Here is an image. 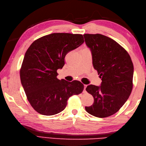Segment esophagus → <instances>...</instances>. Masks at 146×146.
<instances>
[{
	"mask_svg": "<svg viewBox=\"0 0 146 146\" xmlns=\"http://www.w3.org/2000/svg\"><path fill=\"white\" fill-rule=\"evenodd\" d=\"M86 86H87V85H84V92L85 93V92H86Z\"/></svg>",
	"mask_w": 146,
	"mask_h": 146,
	"instance_id": "1",
	"label": "esophagus"
}]
</instances>
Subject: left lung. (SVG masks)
Returning a JSON list of instances; mask_svg holds the SVG:
<instances>
[{"label": "left lung", "mask_w": 146, "mask_h": 146, "mask_svg": "<svg viewBox=\"0 0 146 146\" xmlns=\"http://www.w3.org/2000/svg\"><path fill=\"white\" fill-rule=\"evenodd\" d=\"M83 36L92 52L94 68L102 81L100 86L90 85L86 88L94 103L85 110L95 117H109L120 110L131 94L132 61L127 51L113 39L100 34Z\"/></svg>", "instance_id": "left-lung-1"}]
</instances>
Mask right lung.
Instances as JSON below:
<instances>
[{
    "instance_id": "add662e5",
    "label": "right lung",
    "mask_w": 146,
    "mask_h": 146,
    "mask_svg": "<svg viewBox=\"0 0 146 146\" xmlns=\"http://www.w3.org/2000/svg\"><path fill=\"white\" fill-rule=\"evenodd\" d=\"M84 42L82 35L52 33L35 40L27 49L20 70L22 85L27 100L37 112L52 115L63 111L73 95L84 85L57 78V70L64 65L68 52Z\"/></svg>"
}]
</instances>
